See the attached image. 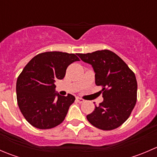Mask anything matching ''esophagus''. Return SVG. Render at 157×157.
Wrapping results in <instances>:
<instances>
[{"instance_id":"obj_1","label":"esophagus","mask_w":157,"mask_h":157,"mask_svg":"<svg viewBox=\"0 0 157 157\" xmlns=\"http://www.w3.org/2000/svg\"><path fill=\"white\" fill-rule=\"evenodd\" d=\"M76 100H77L79 103H83V102H84V99H83L82 98H80V97L76 98Z\"/></svg>"}]
</instances>
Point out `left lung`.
<instances>
[{
	"instance_id": "8db88e82",
	"label": "left lung",
	"mask_w": 157,
	"mask_h": 157,
	"mask_svg": "<svg viewBox=\"0 0 157 157\" xmlns=\"http://www.w3.org/2000/svg\"><path fill=\"white\" fill-rule=\"evenodd\" d=\"M77 55L92 66L96 86H102L103 101L86 116L89 122L105 131L118 128L128 119L137 102V83L134 72L109 50Z\"/></svg>"
}]
</instances>
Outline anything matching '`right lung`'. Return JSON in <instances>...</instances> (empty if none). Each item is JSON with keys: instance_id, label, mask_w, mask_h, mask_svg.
I'll return each mask as SVG.
<instances>
[{"instance_id": "obj_1", "label": "right lung", "mask_w": 157, "mask_h": 157, "mask_svg": "<svg viewBox=\"0 0 157 157\" xmlns=\"http://www.w3.org/2000/svg\"><path fill=\"white\" fill-rule=\"evenodd\" d=\"M79 58L74 54L48 52L35 56L17 78L19 108L33 127L49 129L65 118L75 100L73 95L62 96L56 92L55 80H62L68 65Z\"/></svg>"}]
</instances>
